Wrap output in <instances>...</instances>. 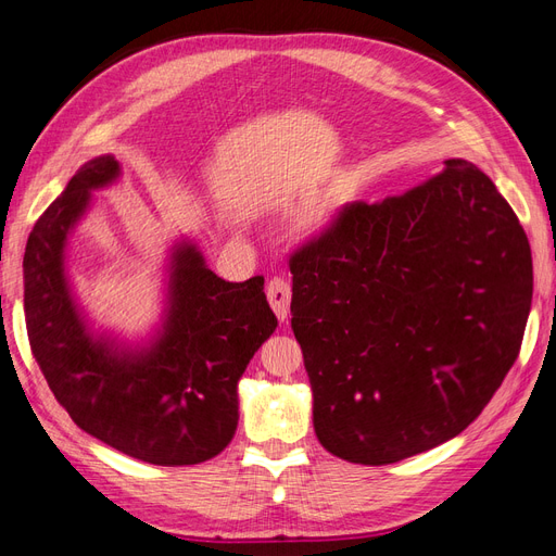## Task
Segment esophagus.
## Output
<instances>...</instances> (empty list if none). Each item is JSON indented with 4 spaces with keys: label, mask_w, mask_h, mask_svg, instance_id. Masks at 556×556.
<instances>
[{
    "label": "esophagus",
    "mask_w": 556,
    "mask_h": 556,
    "mask_svg": "<svg viewBox=\"0 0 556 556\" xmlns=\"http://www.w3.org/2000/svg\"><path fill=\"white\" fill-rule=\"evenodd\" d=\"M266 296H268V304H271V308L278 315L280 323H285V319H288V315H290V301H292L290 280L278 278V276L268 280Z\"/></svg>",
    "instance_id": "34e87169"
}]
</instances>
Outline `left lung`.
<instances>
[{
    "instance_id": "left-lung-1",
    "label": "left lung",
    "mask_w": 556,
    "mask_h": 556,
    "mask_svg": "<svg viewBox=\"0 0 556 556\" xmlns=\"http://www.w3.org/2000/svg\"><path fill=\"white\" fill-rule=\"evenodd\" d=\"M290 271L317 441L364 466L473 422L519 355L533 294L527 233L466 160L399 197L345 204Z\"/></svg>"
}]
</instances>
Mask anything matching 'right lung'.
I'll return each mask as SVG.
<instances>
[{"mask_svg":"<svg viewBox=\"0 0 556 556\" xmlns=\"http://www.w3.org/2000/svg\"><path fill=\"white\" fill-rule=\"evenodd\" d=\"M117 178L113 155L83 164L29 233L23 271L31 355L86 433L148 464H201L233 439L239 380L278 319L262 276L227 282L192 241H180L153 341L127 348L94 336L74 299L64 250L90 194Z\"/></svg>","mask_w":556,"mask_h":556,"instance_id":"1","label":"right lung"}]
</instances>
